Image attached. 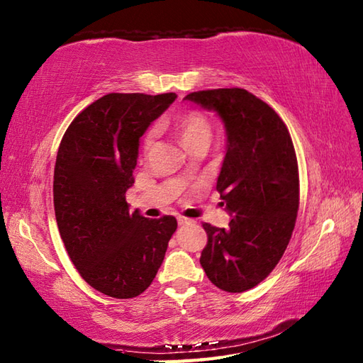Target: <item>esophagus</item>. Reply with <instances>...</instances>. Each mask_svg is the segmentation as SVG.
<instances>
[{
    "label": "esophagus",
    "instance_id": "34e87169",
    "mask_svg": "<svg viewBox=\"0 0 363 363\" xmlns=\"http://www.w3.org/2000/svg\"><path fill=\"white\" fill-rule=\"evenodd\" d=\"M191 220H189V218H184V216H179L178 218V224L179 225H185V224H190Z\"/></svg>",
    "mask_w": 363,
    "mask_h": 363
}]
</instances>
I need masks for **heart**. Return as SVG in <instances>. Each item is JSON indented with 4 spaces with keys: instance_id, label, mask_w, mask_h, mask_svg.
Returning a JSON list of instances; mask_svg holds the SVG:
<instances>
[{
    "instance_id": "obj_1",
    "label": "heart",
    "mask_w": 363,
    "mask_h": 363,
    "mask_svg": "<svg viewBox=\"0 0 363 363\" xmlns=\"http://www.w3.org/2000/svg\"><path fill=\"white\" fill-rule=\"evenodd\" d=\"M174 130L187 148L196 145V143H207L208 145V140L212 138V125H210L207 116L201 111H195V109L179 116L174 122ZM155 140L156 128H151L142 140L143 156L150 155V151L155 147Z\"/></svg>"
}]
</instances>
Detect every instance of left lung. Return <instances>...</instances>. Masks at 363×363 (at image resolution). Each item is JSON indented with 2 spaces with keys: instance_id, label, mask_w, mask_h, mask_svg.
<instances>
[{
  "instance_id": "1",
  "label": "left lung",
  "mask_w": 363,
  "mask_h": 363,
  "mask_svg": "<svg viewBox=\"0 0 363 363\" xmlns=\"http://www.w3.org/2000/svg\"><path fill=\"white\" fill-rule=\"evenodd\" d=\"M185 99L216 111L227 133L216 190L233 218L229 229L202 224L207 244L199 263L216 288L244 292L274 271L292 237L300 204L296 150L281 117L246 89L196 91Z\"/></svg>"
}]
</instances>
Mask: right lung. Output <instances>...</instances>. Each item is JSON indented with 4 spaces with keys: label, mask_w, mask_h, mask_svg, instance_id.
<instances>
[{
    "label": "right lung",
    "mask_w": 363,
    "mask_h": 363,
    "mask_svg": "<svg viewBox=\"0 0 363 363\" xmlns=\"http://www.w3.org/2000/svg\"><path fill=\"white\" fill-rule=\"evenodd\" d=\"M176 99L111 92L67 126L54 170V208L67 255L89 286L114 298L145 291L161 267L178 223L130 212L139 139Z\"/></svg>",
    "instance_id": "obj_1"
}]
</instances>
